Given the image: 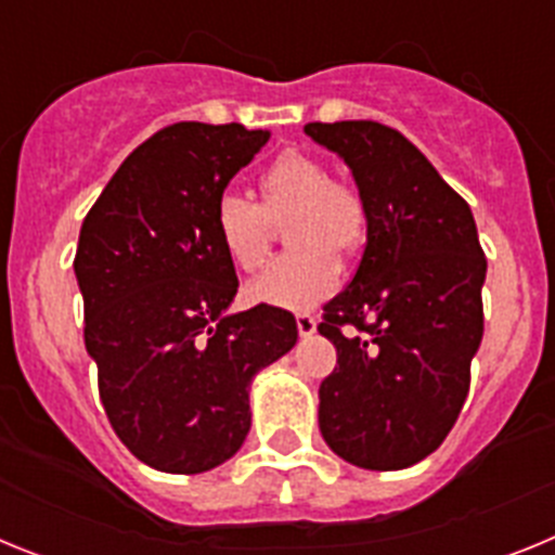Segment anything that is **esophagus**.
<instances>
[{
    "mask_svg": "<svg viewBox=\"0 0 555 555\" xmlns=\"http://www.w3.org/2000/svg\"><path fill=\"white\" fill-rule=\"evenodd\" d=\"M297 331H300L302 338H308L317 333V320H313L311 313H297Z\"/></svg>",
    "mask_w": 555,
    "mask_h": 555,
    "instance_id": "obj_1",
    "label": "esophagus"
}]
</instances>
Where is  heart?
Masks as SVG:
<instances>
[{"label":"heart","mask_w":555,"mask_h":555,"mask_svg":"<svg viewBox=\"0 0 555 555\" xmlns=\"http://www.w3.org/2000/svg\"><path fill=\"white\" fill-rule=\"evenodd\" d=\"M258 205L238 194H222L214 230L235 269H261L272 242V224H283L292 249L249 286L255 302L278 308H311L341 281L338 255L356 253L366 238L364 197L352 185L331 180L322 160L283 152L258 178Z\"/></svg>","instance_id":"obj_1"}]
</instances>
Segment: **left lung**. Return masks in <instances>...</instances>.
I'll return each instance as SVG.
<instances>
[{
  "label": "left lung",
  "mask_w": 555,
  "mask_h": 555,
  "mask_svg": "<svg viewBox=\"0 0 555 555\" xmlns=\"http://www.w3.org/2000/svg\"><path fill=\"white\" fill-rule=\"evenodd\" d=\"M306 132L350 166L370 214L361 263L320 322L338 356L320 386V430L356 467L405 469L444 442L467 400L487 281L473 210L391 127Z\"/></svg>",
  "instance_id": "obj_1"
}]
</instances>
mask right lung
<instances>
[{
  "label": "right lung",
  "mask_w": 555,
  "mask_h": 555,
  "mask_svg": "<svg viewBox=\"0 0 555 555\" xmlns=\"http://www.w3.org/2000/svg\"><path fill=\"white\" fill-rule=\"evenodd\" d=\"M269 130L178 121L127 155L80 228L86 350L125 448L194 475L238 453L249 384L297 341L288 311L228 313L238 278L214 210Z\"/></svg>",
  "instance_id": "obj_1"
}]
</instances>
